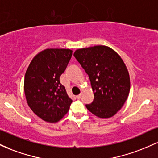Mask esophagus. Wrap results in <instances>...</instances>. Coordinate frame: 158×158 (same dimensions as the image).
<instances>
[{
	"label": "esophagus",
	"mask_w": 158,
	"mask_h": 158,
	"mask_svg": "<svg viewBox=\"0 0 158 158\" xmlns=\"http://www.w3.org/2000/svg\"><path fill=\"white\" fill-rule=\"evenodd\" d=\"M81 94H79V95H77V98L78 99H79L81 98Z\"/></svg>",
	"instance_id": "obj_1"
}]
</instances>
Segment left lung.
<instances>
[{"mask_svg":"<svg viewBox=\"0 0 158 158\" xmlns=\"http://www.w3.org/2000/svg\"><path fill=\"white\" fill-rule=\"evenodd\" d=\"M73 56L89 77L94 91V101L86 108L100 118L113 117L130 91L129 74L120 56L102 45L79 49Z\"/></svg>","mask_w":158,"mask_h":158,"instance_id":"left-lung-1","label":"left lung"}]
</instances>
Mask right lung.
<instances>
[{
	"label": "right lung",
	"mask_w": 158,
	"mask_h": 158,
	"mask_svg": "<svg viewBox=\"0 0 158 158\" xmlns=\"http://www.w3.org/2000/svg\"><path fill=\"white\" fill-rule=\"evenodd\" d=\"M69 49H47L33 58L24 77V93L32 111L43 120L56 123L72 103L60 77L72 56Z\"/></svg>",
	"instance_id": "obj_1"
}]
</instances>
